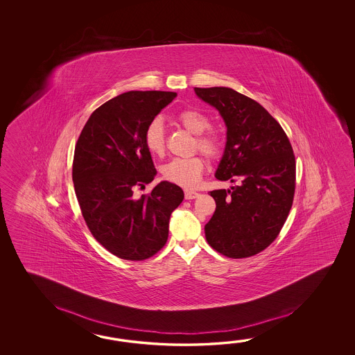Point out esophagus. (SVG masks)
Masks as SVG:
<instances>
[{
	"instance_id": "obj_1",
	"label": "esophagus",
	"mask_w": 355,
	"mask_h": 355,
	"mask_svg": "<svg viewBox=\"0 0 355 355\" xmlns=\"http://www.w3.org/2000/svg\"><path fill=\"white\" fill-rule=\"evenodd\" d=\"M199 196V193H196V191H193V190H185V199H196Z\"/></svg>"
}]
</instances>
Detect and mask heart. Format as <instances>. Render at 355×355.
<instances>
[{
    "label": "heart",
    "instance_id": "heart-1",
    "mask_svg": "<svg viewBox=\"0 0 355 355\" xmlns=\"http://www.w3.org/2000/svg\"><path fill=\"white\" fill-rule=\"evenodd\" d=\"M178 121L184 128L196 137V148L204 153L208 159H218L225 153V139L217 132L208 130L211 128V121L196 109L182 110L178 115ZM207 132H205V130ZM146 147L152 155L161 156L165 152L166 137L165 125L161 119H155L150 123L144 135ZM205 162L200 156L190 159H174L168 161L161 168L162 178L184 188H196L203 174Z\"/></svg>",
    "mask_w": 355,
    "mask_h": 355
}]
</instances>
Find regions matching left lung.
Listing matches in <instances>:
<instances>
[{"mask_svg": "<svg viewBox=\"0 0 355 355\" xmlns=\"http://www.w3.org/2000/svg\"><path fill=\"white\" fill-rule=\"evenodd\" d=\"M194 91L226 123V148L216 178L240 181L211 191L217 207L204 227L205 239L225 257H254L278 237L292 208L293 148L279 123L255 100L230 87Z\"/></svg>", "mask_w": 355, "mask_h": 355, "instance_id": "obj_1", "label": "left lung"}]
</instances>
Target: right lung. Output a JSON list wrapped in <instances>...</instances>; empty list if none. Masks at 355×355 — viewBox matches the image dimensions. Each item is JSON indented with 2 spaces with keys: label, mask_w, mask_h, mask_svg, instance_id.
<instances>
[{
  "label": "right lung",
  "mask_w": 355,
  "mask_h": 355,
  "mask_svg": "<svg viewBox=\"0 0 355 355\" xmlns=\"http://www.w3.org/2000/svg\"><path fill=\"white\" fill-rule=\"evenodd\" d=\"M176 92L128 91L91 114L76 144L72 180L83 219L96 241L124 260L157 254L168 237L171 213L184 191L161 181L137 196L157 174L144 135Z\"/></svg>",
  "instance_id": "right-lung-1"
}]
</instances>
